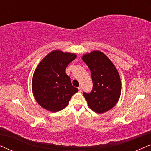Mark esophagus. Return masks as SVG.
<instances>
[{
	"label": "esophagus",
	"mask_w": 151,
	"mask_h": 151,
	"mask_svg": "<svg viewBox=\"0 0 151 151\" xmlns=\"http://www.w3.org/2000/svg\"><path fill=\"white\" fill-rule=\"evenodd\" d=\"M78 89H79V91L80 92H82V87H81V86H79V87L78 88Z\"/></svg>",
	"instance_id": "esophagus-1"
}]
</instances>
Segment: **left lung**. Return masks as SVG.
Listing matches in <instances>:
<instances>
[{"label": "left lung", "mask_w": 151, "mask_h": 151, "mask_svg": "<svg viewBox=\"0 0 151 151\" xmlns=\"http://www.w3.org/2000/svg\"><path fill=\"white\" fill-rule=\"evenodd\" d=\"M82 60L90 70L93 83L90 93L83 92L88 106L96 113L107 112L116 105L121 94L119 72L109 58L98 50L84 55Z\"/></svg>", "instance_id": "obj_1"}]
</instances>
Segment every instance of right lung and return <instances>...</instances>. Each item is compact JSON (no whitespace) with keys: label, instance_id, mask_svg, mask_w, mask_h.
I'll return each instance as SVG.
<instances>
[{"label":"right lung","instance_id":"obj_1","mask_svg":"<svg viewBox=\"0 0 151 151\" xmlns=\"http://www.w3.org/2000/svg\"><path fill=\"white\" fill-rule=\"evenodd\" d=\"M77 57L73 53L54 50L42 59L33 74L32 89L36 101L50 112L65 108L79 91L65 73L68 64Z\"/></svg>","mask_w":151,"mask_h":151}]
</instances>
